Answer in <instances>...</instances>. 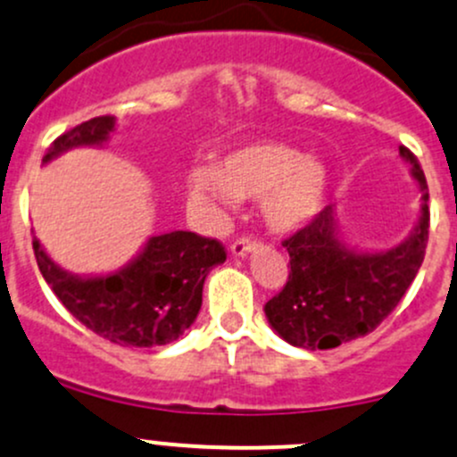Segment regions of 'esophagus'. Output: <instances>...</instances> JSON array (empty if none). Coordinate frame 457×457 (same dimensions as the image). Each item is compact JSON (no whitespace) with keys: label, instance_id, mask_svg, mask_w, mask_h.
Listing matches in <instances>:
<instances>
[{"label":"esophagus","instance_id":"esophagus-1","mask_svg":"<svg viewBox=\"0 0 457 457\" xmlns=\"http://www.w3.org/2000/svg\"><path fill=\"white\" fill-rule=\"evenodd\" d=\"M256 247L258 243L253 241V238H238V241L232 245V253L234 256H247V253H252Z\"/></svg>","mask_w":457,"mask_h":457}]
</instances>
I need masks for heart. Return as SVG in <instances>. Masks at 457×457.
Wrapping results in <instances>:
<instances>
[{"mask_svg": "<svg viewBox=\"0 0 457 457\" xmlns=\"http://www.w3.org/2000/svg\"><path fill=\"white\" fill-rule=\"evenodd\" d=\"M190 188L216 204L261 196L262 219L273 232H295L320 212L328 170L320 160L282 142H256L225 153L212 168H196Z\"/></svg>", "mask_w": 457, "mask_h": 457, "instance_id": "1", "label": "heart"}]
</instances>
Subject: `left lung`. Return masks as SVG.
Instances as JSON below:
<instances>
[{
  "label": "left lung",
  "instance_id": "obj_1",
  "mask_svg": "<svg viewBox=\"0 0 457 457\" xmlns=\"http://www.w3.org/2000/svg\"><path fill=\"white\" fill-rule=\"evenodd\" d=\"M422 192L419 223L396 247L359 252L339 232L333 205L287 238L289 280L265 304L271 328L306 350L337 348L372 333L396 309L425 258L429 238V190L410 148H398Z\"/></svg>",
  "mask_w": 457,
  "mask_h": 457
}]
</instances>
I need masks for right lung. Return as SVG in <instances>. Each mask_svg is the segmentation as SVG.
<instances>
[{
  "instance_id": "add662e5",
  "label": "right lung",
  "mask_w": 457,
  "mask_h": 457,
  "mask_svg": "<svg viewBox=\"0 0 457 457\" xmlns=\"http://www.w3.org/2000/svg\"><path fill=\"white\" fill-rule=\"evenodd\" d=\"M115 129L113 115H100L63 133L47 148L43 164L71 148L103 146ZM38 271L76 320L118 345L153 348L179 339L201 309L204 282L225 262L216 238L195 232L151 237L129 265L107 276H76L56 265L32 238Z\"/></svg>"
}]
</instances>
